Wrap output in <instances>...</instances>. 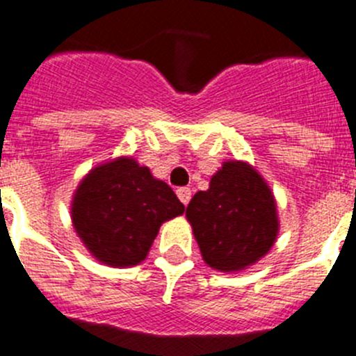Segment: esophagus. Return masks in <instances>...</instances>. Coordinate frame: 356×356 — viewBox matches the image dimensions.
<instances>
[{
    "instance_id": "34e87169",
    "label": "esophagus",
    "mask_w": 356,
    "mask_h": 356,
    "mask_svg": "<svg viewBox=\"0 0 356 356\" xmlns=\"http://www.w3.org/2000/svg\"><path fill=\"white\" fill-rule=\"evenodd\" d=\"M177 195L178 199L186 206V204L190 202V199H192V190L186 188V186H179V188H177Z\"/></svg>"
}]
</instances>
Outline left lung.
Listing matches in <instances>:
<instances>
[{
  "label": "left lung",
  "mask_w": 356,
  "mask_h": 356,
  "mask_svg": "<svg viewBox=\"0 0 356 356\" xmlns=\"http://www.w3.org/2000/svg\"><path fill=\"white\" fill-rule=\"evenodd\" d=\"M185 216L206 265L223 273L258 263L280 228L272 188L244 161H225L209 188L192 197Z\"/></svg>",
  "instance_id": "8db88e82"
}]
</instances>
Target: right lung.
<instances>
[{"label":"right lung","instance_id":"1","mask_svg":"<svg viewBox=\"0 0 356 356\" xmlns=\"http://www.w3.org/2000/svg\"><path fill=\"white\" fill-rule=\"evenodd\" d=\"M185 211L171 186L133 157L98 164L77 185L70 220L97 261L114 268L140 265L164 221Z\"/></svg>","mask_w":356,"mask_h":356}]
</instances>
